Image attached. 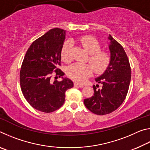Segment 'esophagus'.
Instances as JSON below:
<instances>
[{"label":"esophagus","instance_id":"esophagus-1","mask_svg":"<svg viewBox=\"0 0 150 150\" xmlns=\"http://www.w3.org/2000/svg\"><path fill=\"white\" fill-rule=\"evenodd\" d=\"M74 85L75 86H77V87H80V88H82V87H84V86H83V85L79 84V83H74Z\"/></svg>","mask_w":150,"mask_h":150}]
</instances>
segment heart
Listing matches in <instances>:
<instances>
[{"instance_id": "obj_1", "label": "heart", "mask_w": 150, "mask_h": 150, "mask_svg": "<svg viewBox=\"0 0 150 150\" xmlns=\"http://www.w3.org/2000/svg\"><path fill=\"white\" fill-rule=\"evenodd\" d=\"M76 42L89 54L88 61L95 72L102 73L105 71L110 63V57L107 53L100 50V45L97 40L90 35H85L79 38ZM72 48L71 40H67L63 44L61 56L65 62L68 63L71 60ZM92 67L88 63H73L67 68V73L72 80L78 83H83L92 75L93 70Z\"/></svg>"}]
</instances>
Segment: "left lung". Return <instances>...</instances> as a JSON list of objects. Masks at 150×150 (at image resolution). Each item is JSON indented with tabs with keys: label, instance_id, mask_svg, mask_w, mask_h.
<instances>
[{
	"label": "left lung",
	"instance_id": "left-lung-1",
	"mask_svg": "<svg viewBox=\"0 0 150 150\" xmlns=\"http://www.w3.org/2000/svg\"><path fill=\"white\" fill-rule=\"evenodd\" d=\"M108 38L110 40V63L103 74L95 79L102 84V88L96 89L94 85V95L84 100L86 107L97 115L112 112L122 104L131 79L130 63L123 47L110 35Z\"/></svg>",
	"mask_w": 150,
	"mask_h": 150
}]
</instances>
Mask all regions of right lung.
Segmentation results:
<instances>
[{"instance_id":"1","label":"right lung","mask_w":150,"mask_h":150,"mask_svg":"<svg viewBox=\"0 0 150 150\" xmlns=\"http://www.w3.org/2000/svg\"><path fill=\"white\" fill-rule=\"evenodd\" d=\"M65 31L53 28L35 40L25 55L20 71L22 94L30 106L45 113L57 110L65 102V92L73 87L68 78L53 81L65 75L59 69Z\"/></svg>"}]
</instances>
